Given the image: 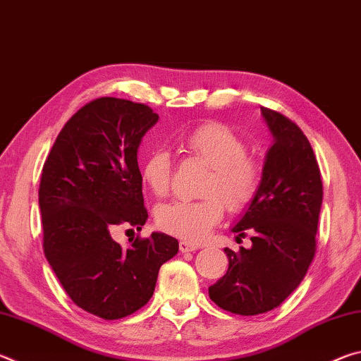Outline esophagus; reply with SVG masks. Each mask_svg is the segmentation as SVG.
<instances>
[{
	"instance_id": "1",
	"label": "esophagus",
	"mask_w": 361,
	"mask_h": 361,
	"mask_svg": "<svg viewBox=\"0 0 361 361\" xmlns=\"http://www.w3.org/2000/svg\"><path fill=\"white\" fill-rule=\"evenodd\" d=\"M199 247L194 245V243H189V242H180V252L181 253H189V252H195Z\"/></svg>"
}]
</instances>
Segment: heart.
Listing matches in <instances>:
<instances>
[{"instance_id":"b5f03b06","label":"heart","mask_w":361,"mask_h":361,"mask_svg":"<svg viewBox=\"0 0 361 361\" xmlns=\"http://www.w3.org/2000/svg\"><path fill=\"white\" fill-rule=\"evenodd\" d=\"M181 146L210 166V173L200 189L205 197L162 205L156 213V223L159 229L170 235L199 243L221 221L223 204L235 213L253 202L262 183V167L247 154L245 140L223 122L209 121L192 127L181 137ZM172 172V156L162 148L149 151L142 164L143 183L157 197L167 195Z\"/></svg>"}]
</instances>
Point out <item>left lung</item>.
I'll use <instances>...</instances> for the list:
<instances>
[{
    "label": "left lung",
    "instance_id": "left-lung-1",
    "mask_svg": "<svg viewBox=\"0 0 361 361\" xmlns=\"http://www.w3.org/2000/svg\"><path fill=\"white\" fill-rule=\"evenodd\" d=\"M274 135L259 192L232 232L252 240L239 253L224 248L228 272L209 288L218 307L237 315L276 309L301 283L317 250L323 183L312 146L286 116L261 106Z\"/></svg>",
    "mask_w": 361,
    "mask_h": 361
}]
</instances>
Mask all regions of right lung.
Returning <instances> with one entry per match:
<instances>
[{"mask_svg":"<svg viewBox=\"0 0 361 361\" xmlns=\"http://www.w3.org/2000/svg\"><path fill=\"white\" fill-rule=\"evenodd\" d=\"M157 119L143 103L95 99L71 116L42 166L46 259L71 301L105 320L142 309L159 269L178 253V240L162 232L137 235L129 248L111 237L119 226L142 231L148 219L137 151Z\"/></svg>","mask_w":361,"mask_h":361,"instance_id":"obj_1","label":"right lung"}]
</instances>
